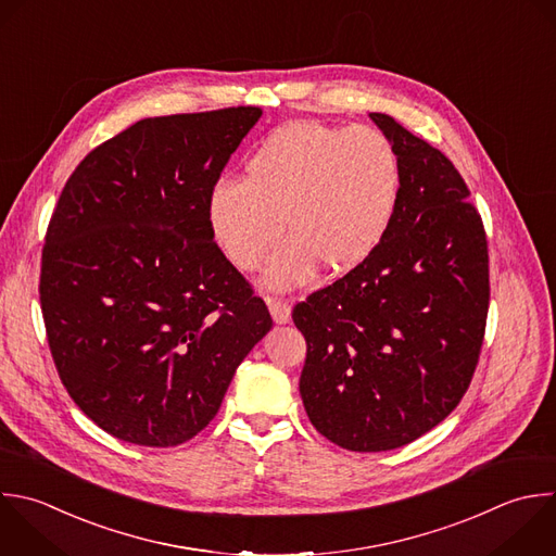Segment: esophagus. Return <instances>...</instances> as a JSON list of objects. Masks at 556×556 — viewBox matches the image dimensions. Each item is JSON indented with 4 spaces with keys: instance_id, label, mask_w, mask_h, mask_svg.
Masks as SVG:
<instances>
[{
    "instance_id": "1",
    "label": "esophagus",
    "mask_w": 556,
    "mask_h": 556,
    "mask_svg": "<svg viewBox=\"0 0 556 556\" xmlns=\"http://www.w3.org/2000/svg\"><path fill=\"white\" fill-rule=\"evenodd\" d=\"M267 306L271 311V317L276 324H289L291 319V306L287 300L280 298H267Z\"/></svg>"
}]
</instances>
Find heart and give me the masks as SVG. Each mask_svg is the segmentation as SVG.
I'll return each instance as SVG.
<instances>
[{
	"mask_svg": "<svg viewBox=\"0 0 556 556\" xmlns=\"http://www.w3.org/2000/svg\"><path fill=\"white\" fill-rule=\"evenodd\" d=\"M402 187L400 156L369 126L291 122L269 132L245 159L243 178H222L208 193V228L243 271L271 258L265 285L291 289L319 265L345 274L389 235Z\"/></svg>",
	"mask_w": 556,
	"mask_h": 556,
	"instance_id": "b5f03b06",
	"label": "heart"
}]
</instances>
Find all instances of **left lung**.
Masks as SVG:
<instances>
[{"label": "left lung", "mask_w": 556, "mask_h": 556, "mask_svg": "<svg viewBox=\"0 0 556 556\" xmlns=\"http://www.w3.org/2000/svg\"><path fill=\"white\" fill-rule=\"evenodd\" d=\"M369 117L402 165L393 226L365 263L293 308L306 415L352 452L402 447L456 408L489 308L486 237L465 180L393 117Z\"/></svg>", "instance_id": "obj_1"}]
</instances>
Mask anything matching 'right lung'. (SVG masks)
Returning a JSON list of instances; mask_svg holds the SVG:
<instances>
[{"label": "right lung", "instance_id": "1", "mask_svg": "<svg viewBox=\"0 0 556 556\" xmlns=\"http://www.w3.org/2000/svg\"><path fill=\"white\" fill-rule=\"evenodd\" d=\"M261 115L141 119L89 152L59 198L39 285L48 343L72 400L122 441L193 439L274 326L206 213Z\"/></svg>", "mask_w": 556, "mask_h": 556}]
</instances>
